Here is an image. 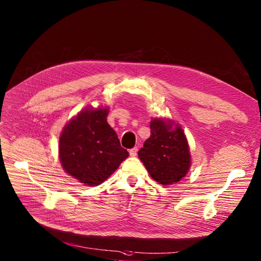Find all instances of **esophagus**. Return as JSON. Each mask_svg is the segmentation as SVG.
Masks as SVG:
<instances>
[{
  "instance_id": "1",
  "label": "esophagus",
  "mask_w": 261,
  "mask_h": 261,
  "mask_svg": "<svg viewBox=\"0 0 261 261\" xmlns=\"http://www.w3.org/2000/svg\"><path fill=\"white\" fill-rule=\"evenodd\" d=\"M138 154V147H133L132 149H129V155L132 157H136Z\"/></svg>"
}]
</instances>
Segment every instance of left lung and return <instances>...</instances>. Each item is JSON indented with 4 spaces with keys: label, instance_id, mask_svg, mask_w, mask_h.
<instances>
[{
    "label": "left lung",
    "instance_id": "8db88e82",
    "mask_svg": "<svg viewBox=\"0 0 261 261\" xmlns=\"http://www.w3.org/2000/svg\"><path fill=\"white\" fill-rule=\"evenodd\" d=\"M172 124L161 118L151 120L150 136L138 151L150 177L163 186L180 181L191 166L186 135L178 125L172 128Z\"/></svg>",
    "mask_w": 261,
    "mask_h": 261
}]
</instances>
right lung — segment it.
<instances>
[{"instance_id":"obj_1","label":"right lung","mask_w":261,"mask_h":261,"mask_svg":"<svg viewBox=\"0 0 261 261\" xmlns=\"http://www.w3.org/2000/svg\"><path fill=\"white\" fill-rule=\"evenodd\" d=\"M107 114L105 109L82 111L60 137L61 164L70 176L89 187L101 185L128 157L107 123Z\"/></svg>"}]
</instances>
